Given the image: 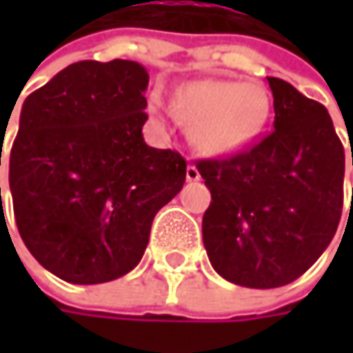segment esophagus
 I'll return each mask as SVG.
<instances>
[{
    "label": "esophagus",
    "instance_id": "obj_1",
    "mask_svg": "<svg viewBox=\"0 0 353 353\" xmlns=\"http://www.w3.org/2000/svg\"><path fill=\"white\" fill-rule=\"evenodd\" d=\"M200 179H202V176H200V170H198L194 165H188V167H186V181H188V183H198Z\"/></svg>",
    "mask_w": 353,
    "mask_h": 353
}]
</instances>
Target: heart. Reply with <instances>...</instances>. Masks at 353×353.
<instances>
[{
  "instance_id": "1",
  "label": "heart",
  "mask_w": 353,
  "mask_h": 353,
  "mask_svg": "<svg viewBox=\"0 0 353 353\" xmlns=\"http://www.w3.org/2000/svg\"><path fill=\"white\" fill-rule=\"evenodd\" d=\"M172 105L198 149L220 157L243 149L263 129L271 98L257 82L200 80L176 90ZM149 110L161 116V102L151 100Z\"/></svg>"
}]
</instances>
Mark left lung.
Masks as SVG:
<instances>
[{
	"mask_svg": "<svg viewBox=\"0 0 353 353\" xmlns=\"http://www.w3.org/2000/svg\"><path fill=\"white\" fill-rule=\"evenodd\" d=\"M267 82L275 129L243 153L198 163L212 192L202 218L208 259L250 289L301 277L330 245L344 204V147L330 114L289 82Z\"/></svg>",
	"mask_w": 353,
	"mask_h": 353,
	"instance_id": "left-lung-1",
	"label": "left lung"
}]
</instances>
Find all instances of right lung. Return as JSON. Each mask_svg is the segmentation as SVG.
Segmentation results:
<instances>
[{"label": "right lung", "mask_w": 353, "mask_h": 353, "mask_svg": "<svg viewBox=\"0 0 353 353\" xmlns=\"http://www.w3.org/2000/svg\"><path fill=\"white\" fill-rule=\"evenodd\" d=\"M147 86L139 62L82 61L23 102L7 157L15 222L34 259L66 283L137 267L155 214L183 190V157L143 139Z\"/></svg>", "instance_id": "obj_1"}]
</instances>
